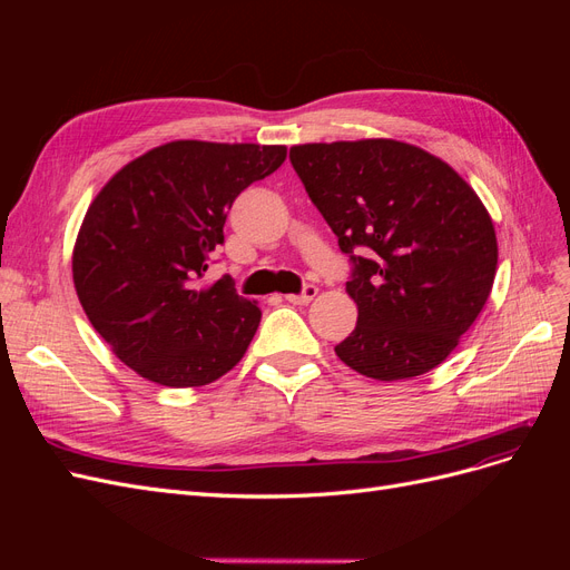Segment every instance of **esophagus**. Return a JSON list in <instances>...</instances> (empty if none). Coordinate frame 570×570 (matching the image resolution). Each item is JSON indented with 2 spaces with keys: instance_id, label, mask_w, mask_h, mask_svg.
Instances as JSON below:
<instances>
[{
  "instance_id": "34e87169",
  "label": "esophagus",
  "mask_w": 570,
  "mask_h": 570,
  "mask_svg": "<svg viewBox=\"0 0 570 570\" xmlns=\"http://www.w3.org/2000/svg\"><path fill=\"white\" fill-rule=\"evenodd\" d=\"M316 295H318V287H316V285H306V287L299 292V295H287L285 299H287L289 304H308Z\"/></svg>"
}]
</instances>
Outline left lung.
<instances>
[{
    "instance_id": "obj_1",
    "label": "left lung",
    "mask_w": 570,
    "mask_h": 570,
    "mask_svg": "<svg viewBox=\"0 0 570 570\" xmlns=\"http://www.w3.org/2000/svg\"><path fill=\"white\" fill-rule=\"evenodd\" d=\"M289 161L354 264L358 318L335 354L387 383L440 366L497 273L494 226L475 189L430 151L385 137L295 145Z\"/></svg>"
}]
</instances>
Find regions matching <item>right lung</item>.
<instances>
[{"instance_id":"right-lung-1","label":"right lung","mask_w":570,"mask_h":570,"mask_svg":"<svg viewBox=\"0 0 570 570\" xmlns=\"http://www.w3.org/2000/svg\"><path fill=\"white\" fill-rule=\"evenodd\" d=\"M285 157L283 145L176 140L99 189L73 247V283L95 331L137 375L199 387L245 356L262 308L228 275L199 281L237 195Z\"/></svg>"}]
</instances>
